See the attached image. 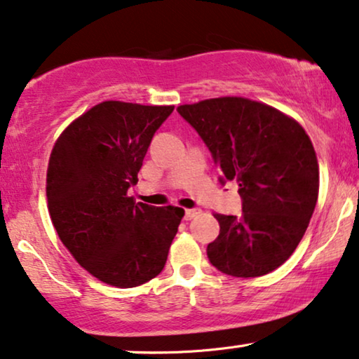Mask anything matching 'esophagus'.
Here are the masks:
<instances>
[{
  "mask_svg": "<svg viewBox=\"0 0 359 359\" xmlns=\"http://www.w3.org/2000/svg\"><path fill=\"white\" fill-rule=\"evenodd\" d=\"M200 213H202V210H200V208H187V210H185V213H184V218L185 219H192Z\"/></svg>",
  "mask_w": 359,
  "mask_h": 359,
  "instance_id": "obj_1",
  "label": "esophagus"
}]
</instances>
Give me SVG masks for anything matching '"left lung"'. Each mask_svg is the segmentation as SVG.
Listing matches in <instances>:
<instances>
[{"label": "left lung", "mask_w": 359, "mask_h": 359, "mask_svg": "<svg viewBox=\"0 0 359 359\" xmlns=\"http://www.w3.org/2000/svg\"><path fill=\"white\" fill-rule=\"evenodd\" d=\"M219 169L236 180L241 217L215 215L219 235L208 259L233 277L269 274L302 240L318 197L312 141L297 121L264 103L240 97L203 100L177 108Z\"/></svg>", "instance_id": "obj_1"}]
</instances>
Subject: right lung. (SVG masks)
Wrapping results in <instances>:
<instances>
[{
	"instance_id": "add662e5",
	"label": "right lung",
	"mask_w": 359,
	"mask_h": 359,
	"mask_svg": "<svg viewBox=\"0 0 359 359\" xmlns=\"http://www.w3.org/2000/svg\"><path fill=\"white\" fill-rule=\"evenodd\" d=\"M174 107L103 102L57 140L47 203L60 241L104 284L136 287L161 274L184 210L136 203L128 189Z\"/></svg>"
}]
</instances>
